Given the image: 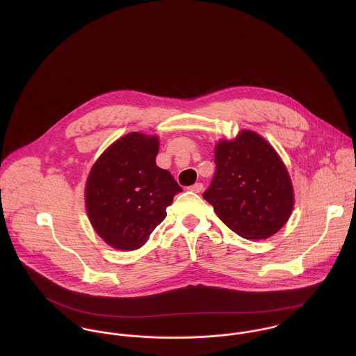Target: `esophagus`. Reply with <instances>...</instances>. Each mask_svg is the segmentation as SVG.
Segmentation results:
<instances>
[{"label": "esophagus", "instance_id": "obj_1", "mask_svg": "<svg viewBox=\"0 0 356 356\" xmlns=\"http://www.w3.org/2000/svg\"><path fill=\"white\" fill-rule=\"evenodd\" d=\"M191 192H195V193H200L202 191H203V184H195V185H192V186H189L188 188Z\"/></svg>", "mask_w": 356, "mask_h": 356}]
</instances>
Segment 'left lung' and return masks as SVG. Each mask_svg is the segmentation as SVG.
Wrapping results in <instances>:
<instances>
[{
  "instance_id": "8db88e82",
  "label": "left lung",
  "mask_w": 356,
  "mask_h": 356,
  "mask_svg": "<svg viewBox=\"0 0 356 356\" xmlns=\"http://www.w3.org/2000/svg\"><path fill=\"white\" fill-rule=\"evenodd\" d=\"M215 174L203 197L240 237L263 240L277 233L293 209V188L280 156L245 130L215 148Z\"/></svg>"
}]
</instances>
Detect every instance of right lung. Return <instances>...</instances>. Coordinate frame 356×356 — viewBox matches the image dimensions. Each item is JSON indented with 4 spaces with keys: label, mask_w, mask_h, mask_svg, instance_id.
Instances as JSON below:
<instances>
[{
    "label": "right lung",
    "mask_w": 356,
    "mask_h": 356,
    "mask_svg": "<svg viewBox=\"0 0 356 356\" xmlns=\"http://www.w3.org/2000/svg\"><path fill=\"white\" fill-rule=\"evenodd\" d=\"M159 140L130 133L113 143L86 182V209L102 240L116 250L141 248L182 192L174 177L156 165Z\"/></svg>",
    "instance_id": "1"
}]
</instances>
